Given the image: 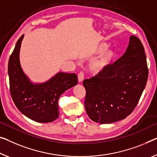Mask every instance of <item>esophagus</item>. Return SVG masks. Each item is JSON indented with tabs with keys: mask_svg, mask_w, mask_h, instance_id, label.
I'll return each mask as SVG.
<instances>
[{
	"mask_svg": "<svg viewBox=\"0 0 157 157\" xmlns=\"http://www.w3.org/2000/svg\"><path fill=\"white\" fill-rule=\"evenodd\" d=\"M83 78H84V74L83 72H80V73L78 74V80L79 83H81L82 81H83Z\"/></svg>",
	"mask_w": 157,
	"mask_h": 157,
	"instance_id": "obj_1",
	"label": "esophagus"
}]
</instances>
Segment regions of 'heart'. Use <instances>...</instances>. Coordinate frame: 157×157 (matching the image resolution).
<instances>
[{
	"instance_id": "heart-1",
	"label": "heart",
	"mask_w": 157,
	"mask_h": 157,
	"mask_svg": "<svg viewBox=\"0 0 157 157\" xmlns=\"http://www.w3.org/2000/svg\"><path fill=\"white\" fill-rule=\"evenodd\" d=\"M108 45L105 43H102L98 45L95 49L93 50V53L94 55L100 54L98 58L91 62L90 65V69L93 73L99 74L105 71L114 61L116 57V52L112 48L107 49Z\"/></svg>"
}]
</instances>
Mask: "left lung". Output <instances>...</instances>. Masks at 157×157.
Wrapping results in <instances>:
<instances>
[{
	"mask_svg": "<svg viewBox=\"0 0 157 157\" xmlns=\"http://www.w3.org/2000/svg\"><path fill=\"white\" fill-rule=\"evenodd\" d=\"M147 78L144 47L138 38L131 36L124 55L102 73L83 81L89 118L99 124L124 119L138 103Z\"/></svg>",
	"mask_w": 157,
	"mask_h": 157,
	"instance_id": "1",
	"label": "left lung"
}]
</instances>
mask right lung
<instances>
[{
    "mask_svg": "<svg viewBox=\"0 0 157 157\" xmlns=\"http://www.w3.org/2000/svg\"><path fill=\"white\" fill-rule=\"evenodd\" d=\"M24 34L16 43L8 62L10 90L13 102L21 113L40 123H50L59 117L58 99L77 85L76 74L58 72L41 83L31 82L21 67L20 52Z\"/></svg>",
    "mask_w": 157,
    "mask_h": 157,
    "instance_id": "add662e5",
    "label": "right lung"
}]
</instances>
